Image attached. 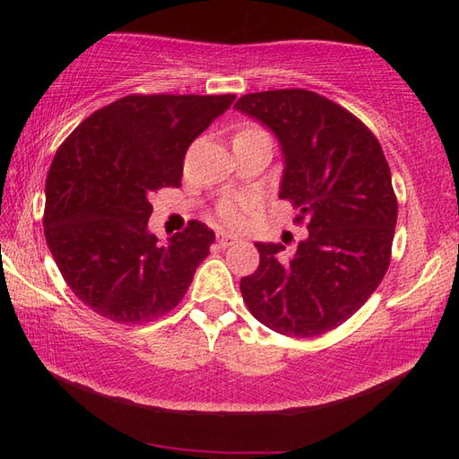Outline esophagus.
<instances>
[{
	"mask_svg": "<svg viewBox=\"0 0 459 459\" xmlns=\"http://www.w3.org/2000/svg\"><path fill=\"white\" fill-rule=\"evenodd\" d=\"M237 240H238V238H237L235 235H230V232H227V230H219V232H217V242H219V245H221L222 248L235 245Z\"/></svg>",
	"mask_w": 459,
	"mask_h": 459,
	"instance_id": "esophagus-1",
	"label": "esophagus"
}]
</instances>
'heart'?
Masks as SVG:
<instances>
[{"mask_svg":"<svg viewBox=\"0 0 459 459\" xmlns=\"http://www.w3.org/2000/svg\"><path fill=\"white\" fill-rule=\"evenodd\" d=\"M250 130H256V128H250ZM245 132H248V130H245ZM252 204H255V201H252L250 197H245V195H237V197H227L224 201H221L217 212L224 222L230 224V227H240V224L247 221Z\"/></svg>","mask_w":459,"mask_h":459,"instance_id":"obj_1","label":"heart"}]
</instances>
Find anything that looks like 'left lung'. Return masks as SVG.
<instances>
[{
    "mask_svg": "<svg viewBox=\"0 0 459 459\" xmlns=\"http://www.w3.org/2000/svg\"><path fill=\"white\" fill-rule=\"evenodd\" d=\"M235 108L278 138V197L307 224L290 258L280 242H256L260 264L240 280L242 298L276 333L321 335L365 304L391 264L398 204L383 148L349 110L311 91L252 92Z\"/></svg>",
    "mask_w": 459,
    "mask_h": 459,
    "instance_id": "1",
    "label": "left lung"
}]
</instances>
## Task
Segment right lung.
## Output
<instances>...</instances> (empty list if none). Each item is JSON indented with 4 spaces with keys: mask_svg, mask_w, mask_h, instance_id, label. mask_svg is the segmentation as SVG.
Returning a JSON list of instances; mask_svg holds the SVG:
<instances>
[{
    "mask_svg": "<svg viewBox=\"0 0 459 459\" xmlns=\"http://www.w3.org/2000/svg\"><path fill=\"white\" fill-rule=\"evenodd\" d=\"M235 94H132L96 110L56 150L45 185V238L84 306L145 324L179 304L214 232L199 221L152 235V195L179 187L185 152Z\"/></svg>",
    "mask_w": 459,
    "mask_h": 459,
    "instance_id": "right-lung-1",
    "label": "right lung"
}]
</instances>
